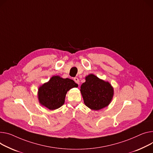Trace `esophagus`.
<instances>
[{
    "mask_svg": "<svg viewBox=\"0 0 153 153\" xmlns=\"http://www.w3.org/2000/svg\"><path fill=\"white\" fill-rule=\"evenodd\" d=\"M74 82H75L76 84H77L78 85H79V79L77 77H74Z\"/></svg>",
    "mask_w": 153,
    "mask_h": 153,
    "instance_id": "1",
    "label": "esophagus"
}]
</instances>
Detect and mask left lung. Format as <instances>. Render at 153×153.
Listing matches in <instances>:
<instances>
[{"label":"left lung","mask_w":153,"mask_h":153,"mask_svg":"<svg viewBox=\"0 0 153 153\" xmlns=\"http://www.w3.org/2000/svg\"><path fill=\"white\" fill-rule=\"evenodd\" d=\"M80 91L85 106L95 111L108 106L114 95V88L111 84L94 74L85 77V82L81 85Z\"/></svg>","instance_id":"1"}]
</instances>
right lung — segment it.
<instances>
[{"label":"right lung","mask_w":153,"mask_h":153,"mask_svg":"<svg viewBox=\"0 0 153 153\" xmlns=\"http://www.w3.org/2000/svg\"><path fill=\"white\" fill-rule=\"evenodd\" d=\"M77 87L78 85L72 79L53 76L47 82L39 87V102L50 110L56 109L64 105L68 91L71 88Z\"/></svg>","instance_id":"add662e5"}]
</instances>
